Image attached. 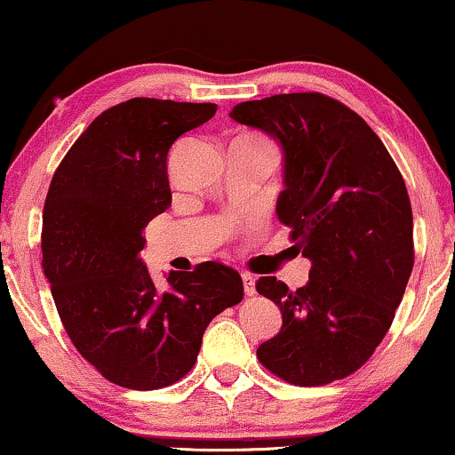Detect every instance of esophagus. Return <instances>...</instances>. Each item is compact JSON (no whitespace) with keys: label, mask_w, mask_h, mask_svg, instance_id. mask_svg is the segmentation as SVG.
Masks as SVG:
<instances>
[{"label":"esophagus","mask_w":455,"mask_h":455,"mask_svg":"<svg viewBox=\"0 0 455 455\" xmlns=\"http://www.w3.org/2000/svg\"><path fill=\"white\" fill-rule=\"evenodd\" d=\"M241 278H243V291H245L247 297H253V294H255V278L247 272H243Z\"/></svg>","instance_id":"esophagus-1"}]
</instances>
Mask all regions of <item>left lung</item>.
I'll return each mask as SVG.
<instances>
[{
    "label": "left lung",
    "mask_w": 455,
    "mask_h": 455,
    "mask_svg": "<svg viewBox=\"0 0 455 455\" xmlns=\"http://www.w3.org/2000/svg\"><path fill=\"white\" fill-rule=\"evenodd\" d=\"M228 115L283 148L276 214L311 261L297 291L274 276L255 283L283 313V328L258 348L259 363L294 386L344 379L379 347L411 278L404 179L364 119L325 94H274Z\"/></svg>",
    "instance_id": "1"
}]
</instances>
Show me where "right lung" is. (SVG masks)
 Instances as JSON below:
<instances>
[{"label": "right lung", "mask_w": 455, "mask_h": 455, "mask_svg": "<svg viewBox=\"0 0 455 455\" xmlns=\"http://www.w3.org/2000/svg\"><path fill=\"white\" fill-rule=\"evenodd\" d=\"M214 113L212 102H119L88 125L51 179L44 276L76 350L121 387L144 392L188 375L208 323L243 299L228 266L169 272L161 292L140 258L146 225L171 206V146Z\"/></svg>", "instance_id": "obj_1"}]
</instances>
